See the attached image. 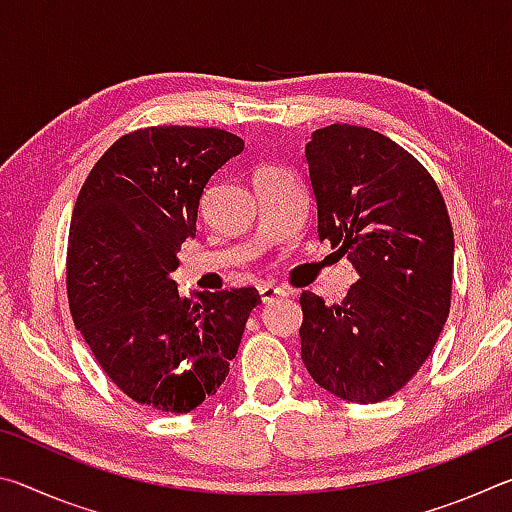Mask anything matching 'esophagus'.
Here are the masks:
<instances>
[{
	"label": "esophagus",
	"mask_w": 512,
	"mask_h": 512,
	"mask_svg": "<svg viewBox=\"0 0 512 512\" xmlns=\"http://www.w3.org/2000/svg\"><path fill=\"white\" fill-rule=\"evenodd\" d=\"M259 296H262L264 305H268V302H273L280 296H287V291L280 287H273V284H262V287H259Z\"/></svg>",
	"instance_id": "esophagus-1"
}]
</instances>
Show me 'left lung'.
I'll return each mask as SVG.
<instances>
[{
	"label": "left lung",
	"mask_w": 512,
	"mask_h": 512,
	"mask_svg": "<svg viewBox=\"0 0 512 512\" xmlns=\"http://www.w3.org/2000/svg\"><path fill=\"white\" fill-rule=\"evenodd\" d=\"M305 155L318 239L348 255L359 280L334 305L302 291V361L341 400L381 402L409 384L449 316L445 198L409 151L370 128H318Z\"/></svg>",
	"instance_id": "left-lung-1"
}]
</instances>
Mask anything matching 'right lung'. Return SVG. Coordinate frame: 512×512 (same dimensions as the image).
Returning a JSON list of instances; mask_svg holds the SVG:
<instances>
[{
	"label": "right lung",
	"instance_id": "1",
	"mask_svg": "<svg viewBox=\"0 0 512 512\" xmlns=\"http://www.w3.org/2000/svg\"><path fill=\"white\" fill-rule=\"evenodd\" d=\"M244 151L221 128L149 126L121 135L76 198L67 300L94 359L121 393L164 413L212 397L237 357L255 287L187 300L169 273L196 235L207 180Z\"/></svg>",
	"mask_w": 512,
	"mask_h": 512
}]
</instances>
